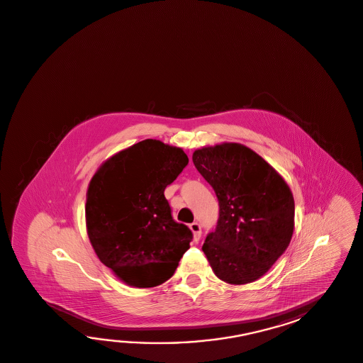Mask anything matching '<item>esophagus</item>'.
<instances>
[{
  "mask_svg": "<svg viewBox=\"0 0 363 363\" xmlns=\"http://www.w3.org/2000/svg\"><path fill=\"white\" fill-rule=\"evenodd\" d=\"M190 229L193 231L194 240H195V242H199L200 237H201V228H200L199 223H198V222L190 223Z\"/></svg>",
  "mask_w": 363,
  "mask_h": 363,
  "instance_id": "obj_1",
  "label": "esophagus"
}]
</instances>
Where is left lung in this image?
I'll use <instances>...</instances> for the list:
<instances>
[{"label": "left lung", "mask_w": 363, "mask_h": 363, "mask_svg": "<svg viewBox=\"0 0 363 363\" xmlns=\"http://www.w3.org/2000/svg\"><path fill=\"white\" fill-rule=\"evenodd\" d=\"M193 162L213 187L218 220L201 247L221 281L261 278L289 247L295 201L284 179L251 148L222 143L196 150Z\"/></svg>", "instance_id": "obj_1"}]
</instances>
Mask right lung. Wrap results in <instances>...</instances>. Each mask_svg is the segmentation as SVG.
<instances>
[{
    "label": "right lung",
    "instance_id": "1",
    "mask_svg": "<svg viewBox=\"0 0 363 363\" xmlns=\"http://www.w3.org/2000/svg\"><path fill=\"white\" fill-rule=\"evenodd\" d=\"M189 157L181 148L145 140L112 156L90 181L86 229L96 256L138 289L168 281L193 240L174 221L164 190Z\"/></svg>",
    "mask_w": 363,
    "mask_h": 363
}]
</instances>
